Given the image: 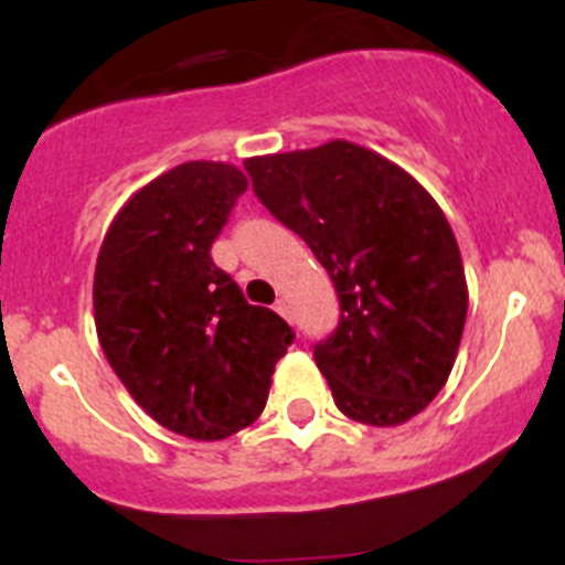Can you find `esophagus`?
<instances>
[{
	"mask_svg": "<svg viewBox=\"0 0 565 565\" xmlns=\"http://www.w3.org/2000/svg\"><path fill=\"white\" fill-rule=\"evenodd\" d=\"M276 311H278V315H281L284 319H292V311H289L287 298H278V300H276Z\"/></svg>",
	"mask_w": 565,
	"mask_h": 565,
	"instance_id": "1",
	"label": "esophagus"
}]
</instances>
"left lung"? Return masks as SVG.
Returning a JSON list of instances; mask_svg holds the SVG:
<instances>
[{
	"label": "left lung",
	"instance_id": "obj_1",
	"mask_svg": "<svg viewBox=\"0 0 565 565\" xmlns=\"http://www.w3.org/2000/svg\"><path fill=\"white\" fill-rule=\"evenodd\" d=\"M259 202L300 235L339 295L315 361L347 418L398 426L451 374L467 317L461 254L418 180L352 141L248 158Z\"/></svg>",
	"mask_w": 565,
	"mask_h": 565
}]
</instances>
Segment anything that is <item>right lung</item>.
Here are the masks:
<instances>
[{
  "instance_id": "1",
  "label": "right lung",
  "mask_w": 565,
  "mask_h": 565,
  "mask_svg": "<svg viewBox=\"0 0 565 565\" xmlns=\"http://www.w3.org/2000/svg\"><path fill=\"white\" fill-rule=\"evenodd\" d=\"M246 188L230 163L169 169L125 202L95 265V328L114 374L150 418L191 440L254 424L295 339L210 256Z\"/></svg>"
}]
</instances>
